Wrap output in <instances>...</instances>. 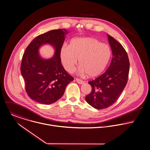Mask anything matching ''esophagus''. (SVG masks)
<instances>
[{"label": "esophagus", "mask_w": 150, "mask_h": 150, "mask_svg": "<svg viewBox=\"0 0 150 150\" xmlns=\"http://www.w3.org/2000/svg\"><path fill=\"white\" fill-rule=\"evenodd\" d=\"M76 81L79 84H82L84 83V81L83 80H81L80 79H76Z\"/></svg>", "instance_id": "obj_1"}]
</instances>
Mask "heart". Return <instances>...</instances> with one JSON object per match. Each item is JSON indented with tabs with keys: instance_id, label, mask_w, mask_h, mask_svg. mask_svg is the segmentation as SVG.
I'll list each match as a JSON object with an SVG mask.
<instances>
[{
	"instance_id": "heart-1",
	"label": "heart",
	"mask_w": 150,
	"mask_h": 150,
	"mask_svg": "<svg viewBox=\"0 0 150 150\" xmlns=\"http://www.w3.org/2000/svg\"><path fill=\"white\" fill-rule=\"evenodd\" d=\"M111 54L108 45L91 37L73 38L69 46L64 45L60 50V60L66 71H73L79 59V73L90 77H97L104 71Z\"/></svg>"
}]
</instances>
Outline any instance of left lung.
Instances as JSON below:
<instances>
[{
	"label": "left lung",
	"mask_w": 150,
	"mask_h": 150,
	"mask_svg": "<svg viewBox=\"0 0 150 150\" xmlns=\"http://www.w3.org/2000/svg\"><path fill=\"white\" fill-rule=\"evenodd\" d=\"M112 52V59L106 71L100 77L88 82L91 92L86 100L93 108L102 109L112 105L120 97L128 79L130 63L122 45L108 35Z\"/></svg>",
	"instance_id": "left-lung-1"
}]
</instances>
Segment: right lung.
<instances>
[{
  "label": "right lung",
  "mask_w": 150,
  "mask_h": 150,
  "mask_svg": "<svg viewBox=\"0 0 150 150\" xmlns=\"http://www.w3.org/2000/svg\"><path fill=\"white\" fill-rule=\"evenodd\" d=\"M69 33L66 29L50 31L36 37L25 50L21 73L27 94L37 102L50 105L56 102L63 96L67 84L74 80L63 68L60 57V48ZM46 44L55 50L54 56L49 59L43 58L39 53V48Z\"/></svg>",
  "instance_id": "obj_1"
}]
</instances>
